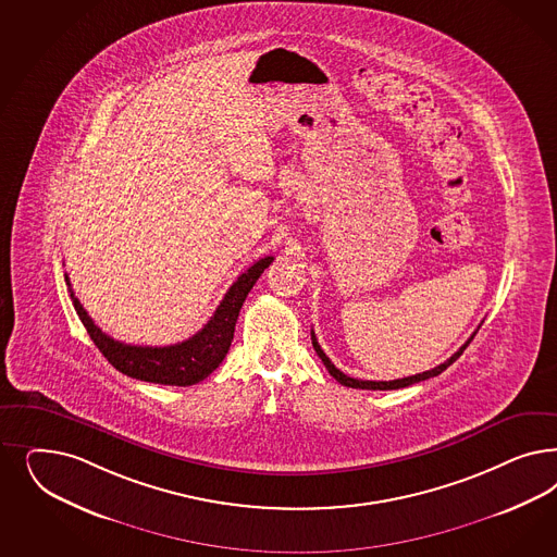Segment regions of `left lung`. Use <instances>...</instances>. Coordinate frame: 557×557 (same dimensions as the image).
I'll return each mask as SVG.
<instances>
[{"label": "left lung", "mask_w": 557, "mask_h": 557, "mask_svg": "<svg viewBox=\"0 0 557 557\" xmlns=\"http://www.w3.org/2000/svg\"><path fill=\"white\" fill-rule=\"evenodd\" d=\"M473 336L475 334H471V338L450 357V359L445 360L443 364H438V367H434L431 371H424V373H418V375H412V377H404V379H394V381H362V379L348 377V375H344L341 369H336L334 367V362L325 357V352L322 350V346L318 344V338H315V332L311 330V342H313V348H315V352H318V357L322 359L323 364H325V369H327V373L332 375V377L336 379L338 383H342L344 387H355V389H381V392H385V389H401V387H408V385H413V383H420V381H426V379L436 377V375H441L447 367H450L455 360L459 359L461 355H463V350H466L467 346H469V342L473 341Z\"/></svg>", "instance_id": "1"}]
</instances>
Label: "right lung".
<instances>
[{
  "label": "right lung",
  "mask_w": 557,
  "mask_h": 557,
  "mask_svg": "<svg viewBox=\"0 0 557 557\" xmlns=\"http://www.w3.org/2000/svg\"><path fill=\"white\" fill-rule=\"evenodd\" d=\"M272 260H274L272 256L260 258L244 274H239L207 325L193 338L170 344V346H133V344L110 338L107 332H102L94 323L88 311L75 297L67 274H65V283L72 293L73 307L82 323L86 325L91 341L116 371L125 373L126 377L139 379V381L186 387L209 377L221 364V360L225 359L234 341L235 322H237L239 309L244 306L251 287L256 285V281L260 278L264 269H269Z\"/></svg>",
  "instance_id": "add662e5"
}]
</instances>
